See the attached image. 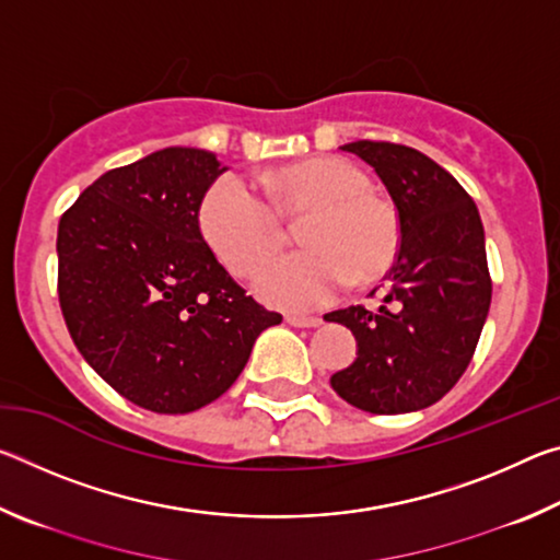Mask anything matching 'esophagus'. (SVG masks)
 <instances>
[{
    "instance_id": "1",
    "label": "esophagus",
    "mask_w": 560,
    "mask_h": 560,
    "mask_svg": "<svg viewBox=\"0 0 560 560\" xmlns=\"http://www.w3.org/2000/svg\"><path fill=\"white\" fill-rule=\"evenodd\" d=\"M287 324L296 326V328H314L320 324V318L318 316H287Z\"/></svg>"
}]
</instances>
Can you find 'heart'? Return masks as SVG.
Instances as JSON below:
<instances>
[{
    "mask_svg": "<svg viewBox=\"0 0 560 560\" xmlns=\"http://www.w3.org/2000/svg\"><path fill=\"white\" fill-rule=\"evenodd\" d=\"M267 200L226 175L207 189L200 230L234 277H254L300 224L301 254L269 264L257 293L291 314L334 301L348 283L371 287L393 269L402 244L400 214L375 195L363 170L346 158L316 155L264 175Z\"/></svg>",
    "mask_w": 560,
    "mask_h": 560,
    "instance_id": "1",
    "label": "heart"
}]
</instances>
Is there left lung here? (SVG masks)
I'll return each mask as SVG.
<instances>
[{
	"label": "left lung",
	"mask_w": 560,
	"mask_h": 560,
	"mask_svg": "<svg viewBox=\"0 0 560 560\" xmlns=\"http://www.w3.org/2000/svg\"><path fill=\"white\" fill-rule=\"evenodd\" d=\"M340 150L383 179L400 214L402 244L375 289L381 308L326 314L358 340V358L330 375V385L373 415L422 410L467 371L485 328L491 303L485 226L467 189L420 150L385 140H355Z\"/></svg>",
	"instance_id": "left-lung-1"
}]
</instances>
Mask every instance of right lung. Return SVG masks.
<instances>
[{
	"label": "right lung",
	"instance_id": "right-lung-1",
	"mask_svg": "<svg viewBox=\"0 0 560 560\" xmlns=\"http://www.w3.org/2000/svg\"><path fill=\"white\" fill-rule=\"evenodd\" d=\"M224 170L207 150H158L101 175L59 222V303L75 348L113 390L160 415L217 400L261 330L281 324L200 232Z\"/></svg>",
	"mask_w": 560,
	"mask_h": 560
}]
</instances>
